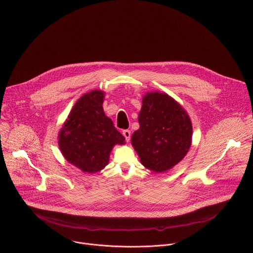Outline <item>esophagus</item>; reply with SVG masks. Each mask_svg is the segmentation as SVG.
Instances as JSON below:
<instances>
[{
	"label": "esophagus",
	"instance_id": "esophagus-1",
	"mask_svg": "<svg viewBox=\"0 0 253 253\" xmlns=\"http://www.w3.org/2000/svg\"><path fill=\"white\" fill-rule=\"evenodd\" d=\"M122 134H123V136L125 137L126 142H129V141H130V138H131V131H130V130H124Z\"/></svg>",
	"mask_w": 253,
	"mask_h": 253
}]
</instances>
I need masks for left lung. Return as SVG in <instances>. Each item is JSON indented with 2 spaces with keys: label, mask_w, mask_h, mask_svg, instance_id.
Wrapping results in <instances>:
<instances>
[{
  "label": "left lung",
  "mask_w": 253,
  "mask_h": 253,
  "mask_svg": "<svg viewBox=\"0 0 253 253\" xmlns=\"http://www.w3.org/2000/svg\"><path fill=\"white\" fill-rule=\"evenodd\" d=\"M139 129L131 144L141 164L163 173L181 161L192 143V123L188 113L175 99L159 91L143 95L138 116Z\"/></svg>",
  "instance_id": "obj_1"
}]
</instances>
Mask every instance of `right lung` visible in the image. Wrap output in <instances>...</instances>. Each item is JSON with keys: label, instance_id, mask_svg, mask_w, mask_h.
<instances>
[{"label": "right lung", "instance_id": "add662e5", "mask_svg": "<svg viewBox=\"0 0 253 253\" xmlns=\"http://www.w3.org/2000/svg\"><path fill=\"white\" fill-rule=\"evenodd\" d=\"M105 93L92 90L84 94L70 111L59 131L58 144L64 158L84 173H96L109 163L110 153L125 138L107 117Z\"/></svg>", "mask_w": 253, "mask_h": 253}]
</instances>
